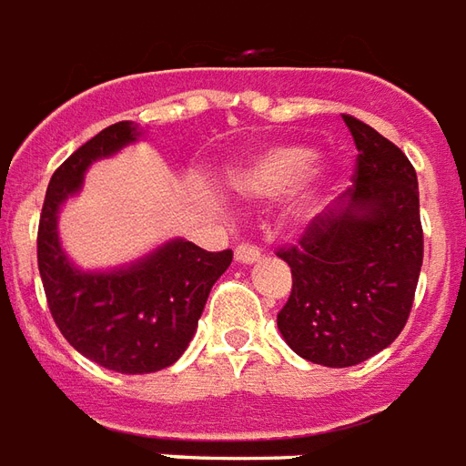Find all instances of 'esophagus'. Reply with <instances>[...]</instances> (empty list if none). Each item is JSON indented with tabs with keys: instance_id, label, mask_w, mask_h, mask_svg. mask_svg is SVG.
<instances>
[{
	"instance_id": "34e87169",
	"label": "esophagus",
	"mask_w": 466,
	"mask_h": 466,
	"mask_svg": "<svg viewBox=\"0 0 466 466\" xmlns=\"http://www.w3.org/2000/svg\"><path fill=\"white\" fill-rule=\"evenodd\" d=\"M236 260L238 263H243V266H250V263L260 260V250H258L256 246H248V243H243V246L236 248Z\"/></svg>"
}]
</instances>
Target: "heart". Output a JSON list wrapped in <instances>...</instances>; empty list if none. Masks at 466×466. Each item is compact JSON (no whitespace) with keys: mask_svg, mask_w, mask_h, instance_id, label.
<instances>
[{"mask_svg":"<svg viewBox=\"0 0 466 466\" xmlns=\"http://www.w3.org/2000/svg\"><path fill=\"white\" fill-rule=\"evenodd\" d=\"M315 158L318 154L310 146H270L233 168L228 183L243 198H280L305 183L312 173Z\"/></svg>","mask_w":466,"mask_h":466,"instance_id":"b5f03b06","label":"heart"}]
</instances>
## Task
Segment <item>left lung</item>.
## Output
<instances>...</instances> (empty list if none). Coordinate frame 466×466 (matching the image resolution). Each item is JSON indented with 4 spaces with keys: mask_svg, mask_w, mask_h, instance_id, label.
<instances>
[{
    "mask_svg": "<svg viewBox=\"0 0 466 466\" xmlns=\"http://www.w3.org/2000/svg\"><path fill=\"white\" fill-rule=\"evenodd\" d=\"M342 118L358 146L352 188L312 218L298 246L278 250L293 270L278 330L325 368H352L395 342L424 253L412 163L372 126Z\"/></svg>",
    "mask_w": 466,
    "mask_h": 466,
    "instance_id": "left-lung-1",
    "label": "left lung"
}]
</instances>
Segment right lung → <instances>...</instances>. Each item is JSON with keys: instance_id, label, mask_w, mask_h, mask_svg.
I'll use <instances>...</instances> for the list:
<instances>
[{"instance_id": "1", "label": "right lung", "mask_w": 466, "mask_h": 466, "mask_svg": "<svg viewBox=\"0 0 466 466\" xmlns=\"http://www.w3.org/2000/svg\"><path fill=\"white\" fill-rule=\"evenodd\" d=\"M138 138L134 121H118L61 163L46 188L36 238L39 275L56 328L84 358L121 375L158 372L181 358L210 288L233 260L230 250L208 253L183 238L108 270H84L66 256L59 240L61 206L79 196L91 163Z\"/></svg>"}]
</instances>
